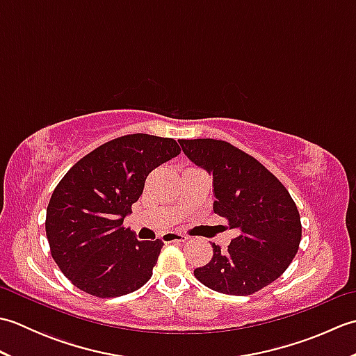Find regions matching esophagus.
Masks as SVG:
<instances>
[{"label": "esophagus", "mask_w": 356, "mask_h": 356, "mask_svg": "<svg viewBox=\"0 0 356 356\" xmlns=\"http://www.w3.org/2000/svg\"><path fill=\"white\" fill-rule=\"evenodd\" d=\"M162 240L165 241V243H180V241L188 240V237L182 236V234H177V232H166L162 236Z\"/></svg>", "instance_id": "34e87169"}]
</instances>
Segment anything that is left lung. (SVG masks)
<instances>
[{"label":"left lung","mask_w":356,"mask_h":356,"mask_svg":"<svg viewBox=\"0 0 356 356\" xmlns=\"http://www.w3.org/2000/svg\"><path fill=\"white\" fill-rule=\"evenodd\" d=\"M191 162L213 176L214 213L238 236L226 251L213 243V259L194 270L202 284L228 295H251L283 274L301 240V222L289 191L268 168L216 139H180Z\"/></svg>","instance_id":"1"}]
</instances>
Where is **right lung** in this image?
<instances>
[{
    "label": "right lung",
    "mask_w": 356,
    "mask_h": 356,
    "mask_svg": "<svg viewBox=\"0 0 356 356\" xmlns=\"http://www.w3.org/2000/svg\"><path fill=\"white\" fill-rule=\"evenodd\" d=\"M180 154L177 142L127 134L74 163L53 191L45 234L53 260L90 295L113 298L138 291L153 275L162 240L140 241L124 218L148 174Z\"/></svg>",
    "instance_id": "obj_1"
}]
</instances>
